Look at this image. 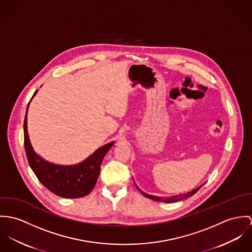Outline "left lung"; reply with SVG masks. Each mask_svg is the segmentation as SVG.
<instances>
[{
    "label": "left lung",
    "mask_w": 252,
    "mask_h": 252,
    "mask_svg": "<svg viewBox=\"0 0 252 252\" xmlns=\"http://www.w3.org/2000/svg\"><path fill=\"white\" fill-rule=\"evenodd\" d=\"M134 185H135V187L137 188V189H138V191H139L140 193L142 194V195L145 196V197H147V198H149V199H152V200H154V201H158V202H166V203H172V202H177V201H180V200H183V199H185V198H189V197H190V196L193 195V194H195L196 192L203 187V185L202 186H200V187H198L197 189H193V190H191V191H189V192H188V193H184V194H180V195H174L172 196V197H167V198H165V197H158V196H155V195H151V194H148V193H146V192H144V191H142L141 189H140L139 188L137 187V185L134 183Z\"/></svg>",
    "instance_id": "left-lung-1"
}]
</instances>
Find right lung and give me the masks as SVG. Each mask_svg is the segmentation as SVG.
I'll return each mask as SVG.
<instances>
[{"instance_id": "right-lung-1", "label": "right lung", "mask_w": 252, "mask_h": 252, "mask_svg": "<svg viewBox=\"0 0 252 252\" xmlns=\"http://www.w3.org/2000/svg\"><path fill=\"white\" fill-rule=\"evenodd\" d=\"M28 107L29 104L24 120V146L29 164L38 181L51 192L63 198H80L89 194L96 184L103 158L114 142L97 149L84 161L75 165L64 166L48 162L40 158L31 145L27 129Z\"/></svg>"}]
</instances>
